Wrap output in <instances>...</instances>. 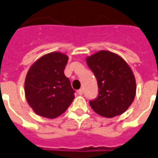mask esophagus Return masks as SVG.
Instances as JSON below:
<instances>
[{
	"mask_svg": "<svg viewBox=\"0 0 158 158\" xmlns=\"http://www.w3.org/2000/svg\"><path fill=\"white\" fill-rule=\"evenodd\" d=\"M77 94H83V91H82L81 89H80L77 90Z\"/></svg>",
	"mask_w": 158,
	"mask_h": 158,
	"instance_id": "esophagus-1",
	"label": "esophagus"
}]
</instances>
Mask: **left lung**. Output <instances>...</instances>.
I'll return each instance as SVG.
<instances>
[{"label":"left lung","mask_w":158,"mask_h":158,"mask_svg":"<svg viewBox=\"0 0 158 158\" xmlns=\"http://www.w3.org/2000/svg\"><path fill=\"white\" fill-rule=\"evenodd\" d=\"M96 77L98 95L89 104L93 110L106 118L126 112L136 94V81L130 67L113 52L101 51L87 58Z\"/></svg>","instance_id":"8db88e82"}]
</instances>
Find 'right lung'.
<instances>
[{"label":"right lung","mask_w":158,"mask_h":158,"mask_svg":"<svg viewBox=\"0 0 158 158\" xmlns=\"http://www.w3.org/2000/svg\"><path fill=\"white\" fill-rule=\"evenodd\" d=\"M68 56L52 52L40 57L28 70L25 81L27 102L36 114L53 118L64 113L75 98L64 68Z\"/></svg>","instance_id":"add662e5"}]
</instances>
